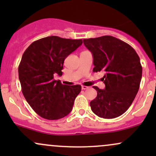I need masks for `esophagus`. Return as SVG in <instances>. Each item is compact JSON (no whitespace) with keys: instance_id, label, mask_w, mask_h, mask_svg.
<instances>
[{"instance_id":"1","label":"esophagus","mask_w":156,"mask_h":156,"mask_svg":"<svg viewBox=\"0 0 156 156\" xmlns=\"http://www.w3.org/2000/svg\"><path fill=\"white\" fill-rule=\"evenodd\" d=\"M81 88H82V89H83V90H85V89H89V87H87V86H82Z\"/></svg>"}]
</instances>
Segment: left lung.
I'll list each match as a JSON object with an SVG mask.
<instances>
[{
    "label": "left lung",
    "mask_w": 156,
    "mask_h": 156,
    "mask_svg": "<svg viewBox=\"0 0 156 156\" xmlns=\"http://www.w3.org/2000/svg\"><path fill=\"white\" fill-rule=\"evenodd\" d=\"M83 41L93 55V72L105 73V89L93 87L98 95L90 102L92 111L105 119L119 117L130 106L139 91L142 76L140 58L130 44L112 36Z\"/></svg>",
    "instance_id": "left-lung-1"
}]
</instances>
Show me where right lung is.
<instances>
[{
	"mask_svg": "<svg viewBox=\"0 0 156 156\" xmlns=\"http://www.w3.org/2000/svg\"><path fill=\"white\" fill-rule=\"evenodd\" d=\"M82 43V39L51 36L34 41L25 51L18 67L21 89L41 117L55 120L72 111L81 86L62 85L53 76H62L64 59Z\"/></svg>",
	"mask_w": 156,
	"mask_h": 156,
	"instance_id": "right-lung-1",
	"label": "right lung"
}]
</instances>
